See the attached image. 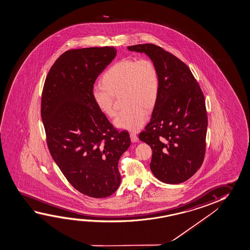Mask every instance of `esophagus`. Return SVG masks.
Wrapping results in <instances>:
<instances>
[{
  "mask_svg": "<svg viewBox=\"0 0 250 250\" xmlns=\"http://www.w3.org/2000/svg\"><path fill=\"white\" fill-rule=\"evenodd\" d=\"M130 138L131 142H132V143H136V142H138V136L136 135L135 133H130Z\"/></svg>",
  "mask_w": 250,
  "mask_h": 250,
  "instance_id": "esophagus-1",
  "label": "esophagus"
}]
</instances>
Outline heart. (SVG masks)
<instances>
[{"label": "heart", "mask_w": 250, "mask_h": 250, "mask_svg": "<svg viewBox=\"0 0 250 250\" xmlns=\"http://www.w3.org/2000/svg\"><path fill=\"white\" fill-rule=\"evenodd\" d=\"M103 85L92 87V99L108 117L115 115V98L122 95L124 106L116 116L115 125L138 131L147 121V110L153 109L158 99L160 76L149 58H124L113 64L102 78Z\"/></svg>", "instance_id": "b5f03b06"}]
</instances>
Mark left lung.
I'll return each instance as SVG.
<instances>
[{
	"instance_id": "obj_1",
	"label": "left lung",
	"mask_w": 250,
	"mask_h": 250,
	"mask_svg": "<svg viewBox=\"0 0 250 250\" xmlns=\"http://www.w3.org/2000/svg\"><path fill=\"white\" fill-rule=\"evenodd\" d=\"M127 48L147 54L160 76L150 122L139 135L153 149L151 171L163 183H183L201 167L206 152L208 115L203 92L189 67L162 47L145 43Z\"/></svg>"
}]
</instances>
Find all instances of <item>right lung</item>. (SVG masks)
Wrapping results in <instances>:
<instances>
[{
	"instance_id": "add662e5",
	"label": "right lung",
	"mask_w": 250,
	"mask_h": 250,
	"mask_svg": "<svg viewBox=\"0 0 250 250\" xmlns=\"http://www.w3.org/2000/svg\"><path fill=\"white\" fill-rule=\"evenodd\" d=\"M116 56L113 47L70 49L53 64L44 83L41 116L52 158L82 194L105 198L119 188L118 162L130 146L96 107L91 89Z\"/></svg>"
}]
</instances>
